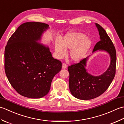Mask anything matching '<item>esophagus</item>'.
<instances>
[{
  "label": "esophagus",
  "mask_w": 124,
  "mask_h": 124,
  "mask_svg": "<svg viewBox=\"0 0 124 124\" xmlns=\"http://www.w3.org/2000/svg\"><path fill=\"white\" fill-rule=\"evenodd\" d=\"M62 69H65V68H67V65L64 63H63L62 64Z\"/></svg>",
  "instance_id": "1"
}]
</instances>
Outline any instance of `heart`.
<instances>
[{"label":"heart","mask_w":124,"mask_h":124,"mask_svg":"<svg viewBox=\"0 0 124 124\" xmlns=\"http://www.w3.org/2000/svg\"><path fill=\"white\" fill-rule=\"evenodd\" d=\"M92 42L85 34L81 32L68 33L61 41L57 40L55 44V55L57 59H62L70 49L69 56L73 61L77 62L84 57L90 48Z\"/></svg>","instance_id":"obj_1"}]
</instances>
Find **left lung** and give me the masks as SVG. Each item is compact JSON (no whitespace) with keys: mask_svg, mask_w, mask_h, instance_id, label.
<instances>
[{"mask_svg":"<svg viewBox=\"0 0 124 124\" xmlns=\"http://www.w3.org/2000/svg\"><path fill=\"white\" fill-rule=\"evenodd\" d=\"M95 25L100 40L95 45L93 52L97 50L107 52L111 62L106 71L99 76H93L86 71L85 67L88 57L68 67L70 92L73 96L80 100H91L101 95L108 88L116 74L117 57L114 44L106 30L97 23Z\"/></svg>","mask_w":124,"mask_h":124,"instance_id":"8db88e82","label":"left lung"}]
</instances>
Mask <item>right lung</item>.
Here are the masks:
<instances>
[{"instance_id": "add662e5", "label": "right lung", "mask_w": 124, "mask_h": 124, "mask_svg": "<svg viewBox=\"0 0 124 124\" xmlns=\"http://www.w3.org/2000/svg\"><path fill=\"white\" fill-rule=\"evenodd\" d=\"M48 27L41 22L23 23L5 47V73L10 85L23 96H45L53 78L62 69L61 62L52 57L48 47L37 42Z\"/></svg>"}]
</instances>
